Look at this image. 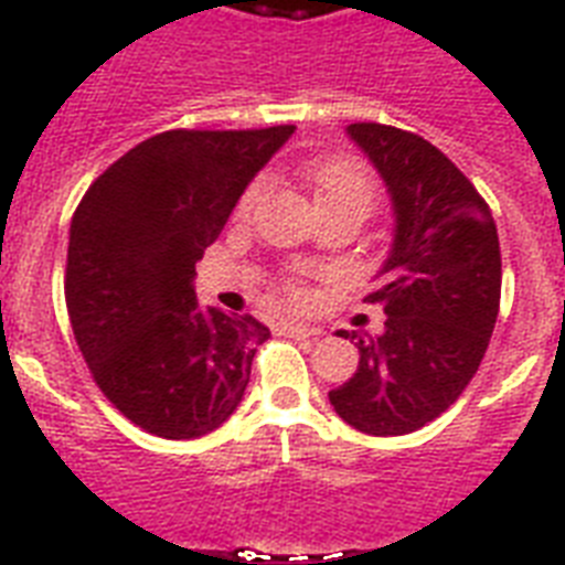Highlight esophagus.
<instances>
[{
	"mask_svg": "<svg viewBox=\"0 0 565 565\" xmlns=\"http://www.w3.org/2000/svg\"><path fill=\"white\" fill-rule=\"evenodd\" d=\"M284 334L296 337V340H310V337H319L322 331H319V328L301 326V322H284Z\"/></svg>",
	"mask_w": 565,
	"mask_h": 565,
	"instance_id": "1",
	"label": "esophagus"
}]
</instances>
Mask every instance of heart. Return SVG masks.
<instances>
[{
    "mask_svg": "<svg viewBox=\"0 0 565 565\" xmlns=\"http://www.w3.org/2000/svg\"><path fill=\"white\" fill-rule=\"evenodd\" d=\"M301 175L313 190V199H317L319 211H358L366 213L372 211L377 195L375 175L370 172V167L352 154H326V158H313L301 167ZM266 193V181L255 179L248 184L237 199V207H234V216L237 220H246L248 213L255 211L257 202L264 199ZM278 292L290 305H308L310 290L305 278L299 275H290L278 284Z\"/></svg>",
    "mask_w": 565,
    "mask_h": 565,
    "instance_id": "obj_1",
    "label": "heart"
}]
</instances>
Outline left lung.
<instances>
[{"label": "left lung", "mask_w": 565, "mask_h": 565, "mask_svg": "<svg viewBox=\"0 0 565 565\" xmlns=\"http://www.w3.org/2000/svg\"><path fill=\"white\" fill-rule=\"evenodd\" d=\"M349 135L393 195L395 239L366 296L386 313L384 334H352L358 372L328 398L352 428L402 437L446 413L481 366L501 301L499 231L437 146L381 122H354Z\"/></svg>", "instance_id": "left-lung-1"}]
</instances>
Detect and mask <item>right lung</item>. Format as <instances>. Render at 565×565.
Segmentation results:
<instances>
[{"instance_id":"add662e5","label":"right lung","mask_w":565,"mask_h":565,"mask_svg":"<svg viewBox=\"0 0 565 565\" xmlns=\"http://www.w3.org/2000/svg\"><path fill=\"white\" fill-rule=\"evenodd\" d=\"M292 126L154 135L93 181L73 213L64 296L102 395L163 439L211 434L237 411L255 317L202 308L195 264Z\"/></svg>"}]
</instances>
